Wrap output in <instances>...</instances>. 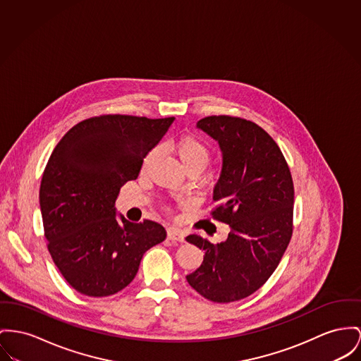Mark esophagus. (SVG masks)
<instances>
[{
  "mask_svg": "<svg viewBox=\"0 0 361 361\" xmlns=\"http://www.w3.org/2000/svg\"><path fill=\"white\" fill-rule=\"evenodd\" d=\"M167 238L169 240H175V242H183L185 240V235L182 234L180 230L175 228V227H169L167 230Z\"/></svg>",
  "mask_w": 361,
  "mask_h": 361,
  "instance_id": "34e87169",
  "label": "esophagus"
}]
</instances>
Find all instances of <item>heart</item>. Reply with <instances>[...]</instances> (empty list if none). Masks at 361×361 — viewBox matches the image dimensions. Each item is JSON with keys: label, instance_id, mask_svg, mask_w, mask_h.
Returning a JSON list of instances; mask_svg holds the SVG:
<instances>
[{"label": "heart", "instance_id": "b5f03b06", "mask_svg": "<svg viewBox=\"0 0 361 361\" xmlns=\"http://www.w3.org/2000/svg\"><path fill=\"white\" fill-rule=\"evenodd\" d=\"M169 149L176 156L180 166L186 172L200 173L207 169L211 160V150L208 145L194 135H182L173 140L169 144ZM154 156H156L154 150L149 152L145 156L144 163H142L144 169L153 161Z\"/></svg>", "mask_w": 361, "mask_h": 361}]
</instances>
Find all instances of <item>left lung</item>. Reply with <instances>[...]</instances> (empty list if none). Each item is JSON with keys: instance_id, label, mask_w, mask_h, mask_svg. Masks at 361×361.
I'll use <instances>...</instances> for the list:
<instances>
[{"instance_id": "8db88e82", "label": "left lung", "mask_w": 361, "mask_h": 361, "mask_svg": "<svg viewBox=\"0 0 361 361\" xmlns=\"http://www.w3.org/2000/svg\"><path fill=\"white\" fill-rule=\"evenodd\" d=\"M197 127L223 152L211 216L231 231L217 245L195 234L186 238L205 253L201 267L186 279L204 298L233 302L262 288L288 249L293 178L282 150L256 123L219 115L198 121Z\"/></svg>"}]
</instances>
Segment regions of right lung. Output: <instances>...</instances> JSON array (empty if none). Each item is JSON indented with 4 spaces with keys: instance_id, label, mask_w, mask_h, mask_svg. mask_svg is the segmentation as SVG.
Wrapping results in <instances>:
<instances>
[{
    "instance_id": "obj_1",
    "label": "right lung",
    "mask_w": 361,
    "mask_h": 361,
    "mask_svg": "<svg viewBox=\"0 0 361 361\" xmlns=\"http://www.w3.org/2000/svg\"><path fill=\"white\" fill-rule=\"evenodd\" d=\"M172 121L99 115L75 124L51 152L39 188L44 234L54 264L80 294L121 291L145 252L166 240L157 221H118L115 201Z\"/></svg>"
}]
</instances>
